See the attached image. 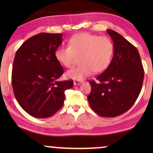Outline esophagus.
<instances>
[{
  "label": "esophagus",
  "instance_id": "34e87169",
  "mask_svg": "<svg viewBox=\"0 0 153 153\" xmlns=\"http://www.w3.org/2000/svg\"><path fill=\"white\" fill-rule=\"evenodd\" d=\"M81 83H82V81H77V80L74 81V85H80Z\"/></svg>",
  "mask_w": 153,
  "mask_h": 153
}]
</instances>
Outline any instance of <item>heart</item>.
Instances as JSON below:
<instances>
[{"label":"heart","mask_w":153,"mask_h":153,"mask_svg":"<svg viewBox=\"0 0 153 153\" xmlns=\"http://www.w3.org/2000/svg\"><path fill=\"white\" fill-rule=\"evenodd\" d=\"M114 53V45L109 37L84 33L71 37L69 47H58L55 51L57 61L66 68L74 64L76 57L81 56V65L68 70V78L81 81L95 72H103L109 66Z\"/></svg>","instance_id":"heart-1"}]
</instances>
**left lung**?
<instances>
[{
    "label": "left lung",
    "mask_w": 153,
    "mask_h": 153,
    "mask_svg": "<svg viewBox=\"0 0 153 153\" xmlns=\"http://www.w3.org/2000/svg\"><path fill=\"white\" fill-rule=\"evenodd\" d=\"M114 45V53L108 68L90 81L91 92L88 96L94 111L102 117L113 118L124 114L139 97L144 70L137 48L116 31L108 29Z\"/></svg>",
    "instance_id": "8db88e82"
}]
</instances>
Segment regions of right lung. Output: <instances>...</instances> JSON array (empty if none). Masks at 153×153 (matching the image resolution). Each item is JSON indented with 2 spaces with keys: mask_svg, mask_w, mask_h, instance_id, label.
<instances>
[{
  "mask_svg": "<svg viewBox=\"0 0 153 153\" xmlns=\"http://www.w3.org/2000/svg\"><path fill=\"white\" fill-rule=\"evenodd\" d=\"M61 33H42L30 37L16 51L12 72L14 96L23 109L37 118L51 117L64 103L65 91L72 80L58 81L63 68L55 51Z\"/></svg>",
  "mask_w": 153,
  "mask_h": 153,
  "instance_id": "1",
  "label": "right lung"
}]
</instances>
